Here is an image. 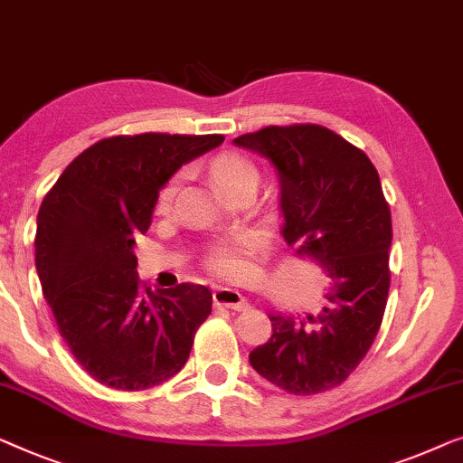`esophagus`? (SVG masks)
<instances>
[{"label": "esophagus", "mask_w": 463, "mask_h": 463, "mask_svg": "<svg viewBox=\"0 0 463 463\" xmlns=\"http://www.w3.org/2000/svg\"><path fill=\"white\" fill-rule=\"evenodd\" d=\"M213 303L217 307H227V309L233 311L248 309L244 297L238 290H233V288H217V290L213 292Z\"/></svg>", "instance_id": "esophagus-1"}]
</instances>
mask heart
Returning a JSON list of instances; mask_svg holds the SVG:
<instances>
[{
  "mask_svg": "<svg viewBox=\"0 0 463 463\" xmlns=\"http://www.w3.org/2000/svg\"><path fill=\"white\" fill-rule=\"evenodd\" d=\"M209 173L213 182L225 194H233L242 190V187H257L259 184V166L242 152H221L217 156H213L209 163ZM177 190L179 175L171 177L160 190L156 198L158 215H166L171 211ZM259 244L260 238L257 232H238L232 233V236H221L206 250V267L211 271L221 273V276L233 273L242 263L244 254L254 250Z\"/></svg>",
  "mask_w": 463,
  "mask_h": 463,
  "instance_id": "heart-1",
  "label": "heart"
}]
</instances>
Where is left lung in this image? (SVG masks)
<instances>
[{
    "label": "left lung",
    "mask_w": 463,
    "mask_h": 463,
    "mask_svg": "<svg viewBox=\"0 0 463 463\" xmlns=\"http://www.w3.org/2000/svg\"><path fill=\"white\" fill-rule=\"evenodd\" d=\"M233 144L276 165L284 240L330 278L317 317L269 313L273 334L250 353V365L286 392L330 391L370 351L386 309L392 223L378 171L321 125H269Z\"/></svg>",
    "instance_id": "1"
}]
</instances>
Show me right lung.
<instances>
[{
    "label": "right lung",
    "instance_id": "right-lung-1",
    "mask_svg": "<svg viewBox=\"0 0 463 463\" xmlns=\"http://www.w3.org/2000/svg\"><path fill=\"white\" fill-rule=\"evenodd\" d=\"M223 136L139 133L99 139L66 166L37 215L35 265L58 332L79 365L118 391H144L182 370L213 309L206 286L152 292L133 244L179 166Z\"/></svg>",
    "mask_w": 463,
    "mask_h": 463
}]
</instances>
